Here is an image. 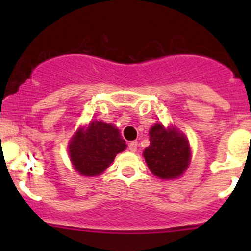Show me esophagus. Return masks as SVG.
I'll use <instances>...</instances> for the list:
<instances>
[{"label": "esophagus", "instance_id": "1", "mask_svg": "<svg viewBox=\"0 0 251 251\" xmlns=\"http://www.w3.org/2000/svg\"><path fill=\"white\" fill-rule=\"evenodd\" d=\"M137 147H138V143L136 141L130 142V143H128V149H130L131 151H137Z\"/></svg>", "mask_w": 251, "mask_h": 251}]
</instances>
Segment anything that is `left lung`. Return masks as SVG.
<instances>
[{"instance_id":"1","label":"left lung","mask_w":251,"mask_h":251,"mask_svg":"<svg viewBox=\"0 0 251 251\" xmlns=\"http://www.w3.org/2000/svg\"><path fill=\"white\" fill-rule=\"evenodd\" d=\"M151 144L143 151L144 159L155 176L176 178L188 168L191 151L188 141L176 128H164L155 124L149 131Z\"/></svg>"}]
</instances>
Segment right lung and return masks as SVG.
<instances>
[{
	"instance_id": "add662e5",
	"label": "right lung",
	"mask_w": 251,
	"mask_h": 251,
	"mask_svg": "<svg viewBox=\"0 0 251 251\" xmlns=\"http://www.w3.org/2000/svg\"><path fill=\"white\" fill-rule=\"evenodd\" d=\"M126 148L120 132L110 124L92 121L86 130H78L69 144L74 168L85 176H97Z\"/></svg>"
}]
</instances>
